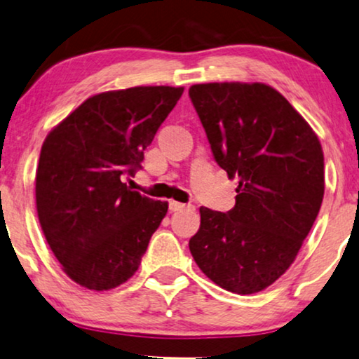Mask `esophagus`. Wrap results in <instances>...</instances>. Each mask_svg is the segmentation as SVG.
<instances>
[{"mask_svg":"<svg viewBox=\"0 0 359 359\" xmlns=\"http://www.w3.org/2000/svg\"><path fill=\"white\" fill-rule=\"evenodd\" d=\"M184 209H194L193 205H186L181 204L178 201H170V210L171 212H178V210H184Z\"/></svg>","mask_w":359,"mask_h":359,"instance_id":"obj_1","label":"esophagus"}]
</instances>
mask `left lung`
Listing matches in <instances>:
<instances>
[{"mask_svg":"<svg viewBox=\"0 0 359 359\" xmlns=\"http://www.w3.org/2000/svg\"><path fill=\"white\" fill-rule=\"evenodd\" d=\"M189 97L215 161L238 178L233 209H199L191 255L225 291L259 292L287 271L316 222L325 191L322 145L264 83H203Z\"/></svg>","mask_w":359,"mask_h":359,"instance_id":"1","label":"left lung"}]
</instances>
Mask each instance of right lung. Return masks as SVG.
I'll list each match as a JSON object with an SVG mask.
<instances>
[{"label": "right lung", "instance_id": "add662e5", "mask_svg": "<svg viewBox=\"0 0 359 359\" xmlns=\"http://www.w3.org/2000/svg\"><path fill=\"white\" fill-rule=\"evenodd\" d=\"M184 88L135 86L88 97L42 144L36 208L48 247L67 276L109 291L134 276L168 210L132 191L144 150Z\"/></svg>", "mask_w": 359, "mask_h": 359}]
</instances>
